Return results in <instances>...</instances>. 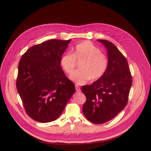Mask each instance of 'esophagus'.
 I'll use <instances>...</instances> for the list:
<instances>
[{"mask_svg":"<svg viewBox=\"0 0 151 151\" xmlns=\"http://www.w3.org/2000/svg\"><path fill=\"white\" fill-rule=\"evenodd\" d=\"M75 89H76V91L77 92H80L81 91L80 87H79L78 85H75Z\"/></svg>","mask_w":151,"mask_h":151,"instance_id":"obj_1","label":"esophagus"}]
</instances>
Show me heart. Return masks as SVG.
<instances>
[{
  "label": "heart",
  "instance_id": "b5f03b06",
  "mask_svg": "<svg viewBox=\"0 0 151 151\" xmlns=\"http://www.w3.org/2000/svg\"><path fill=\"white\" fill-rule=\"evenodd\" d=\"M76 61L81 62L80 68L71 75L70 79L78 85L88 83L91 79L96 80L104 75L108 65L106 55L93 43L84 41L78 44L73 54L66 53L60 59V65L67 74H71L76 67Z\"/></svg>",
  "mask_w": 151,
  "mask_h": 151
}]
</instances>
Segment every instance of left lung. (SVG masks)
Returning a JSON list of instances; mask_svg holds the SVG:
<instances>
[{"mask_svg":"<svg viewBox=\"0 0 151 151\" xmlns=\"http://www.w3.org/2000/svg\"><path fill=\"white\" fill-rule=\"evenodd\" d=\"M107 50L108 65L104 75L92 84L83 86L86 97L83 106L85 117L101 124L113 119L127 104L132 79L128 62L117 47L105 40H97Z\"/></svg>","mask_w":151,"mask_h":151,"instance_id":"obj_1","label":"left lung"}]
</instances>
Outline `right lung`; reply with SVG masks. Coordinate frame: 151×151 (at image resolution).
I'll return each instance as SVG.
<instances>
[{"instance_id":"right-lung-1","label":"right lung","mask_w":151,"mask_h":151,"mask_svg":"<svg viewBox=\"0 0 151 151\" xmlns=\"http://www.w3.org/2000/svg\"><path fill=\"white\" fill-rule=\"evenodd\" d=\"M70 41L44 42L31 47L19 60L17 91L27 114L37 122L57 119L75 92L60 65Z\"/></svg>"}]
</instances>
